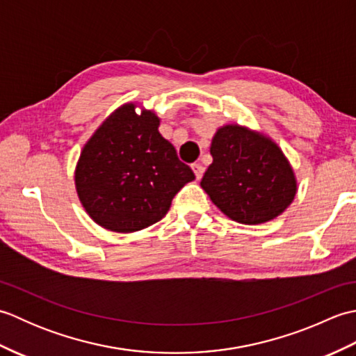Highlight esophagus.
I'll list each match as a JSON object with an SVG mask.
<instances>
[{"mask_svg": "<svg viewBox=\"0 0 356 356\" xmlns=\"http://www.w3.org/2000/svg\"><path fill=\"white\" fill-rule=\"evenodd\" d=\"M191 168H193V171H194V174H195V179L200 180L202 176H203V171H205V168H203V166H202L200 163H193Z\"/></svg>", "mask_w": 356, "mask_h": 356, "instance_id": "34e87169", "label": "esophagus"}]
</instances>
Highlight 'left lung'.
Here are the masks:
<instances>
[{
  "instance_id": "8db88e82",
  "label": "left lung",
  "mask_w": 356,
  "mask_h": 356,
  "mask_svg": "<svg viewBox=\"0 0 356 356\" xmlns=\"http://www.w3.org/2000/svg\"><path fill=\"white\" fill-rule=\"evenodd\" d=\"M213 163L200 186L231 220L260 225L278 217L297 194V179L283 151L268 136L223 125L211 142Z\"/></svg>"
}]
</instances>
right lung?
<instances>
[{
	"mask_svg": "<svg viewBox=\"0 0 356 356\" xmlns=\"http://www.w3.org/2000/svg\"><path fill=\"white\" fill-rule=\"evenodd\" d=\"M151 110L124 104L104 120L81 151L74 171L78 197L105 229L134 232L168 213L171 200L195 179L159 133Z\"/></svg>",
	"mask_w": 356,
	"mask_h": 356,
	"instance_id": "obj_1",
	"label": "right lung"
}]
</instances>
